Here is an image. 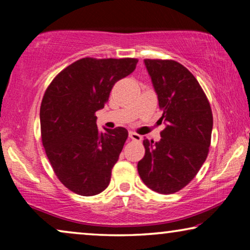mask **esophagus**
<instances>
[{"label": "esophagus", "mask_w": 250, "mask_h": 250, "mask_svg": "<svg viewBox=\"0 0 250 250\" xmlns=\"http://www.w3.org/2000/svg\"><path fill=\"white\" fill-rule=\"evenodd\" d=\"M128 136H129V139L133 140V141H139L140 142L142 140V136L139 135L138 133H135V132H129Z\"/></svg>", "instance_id": "obj_1"}]
</instances>
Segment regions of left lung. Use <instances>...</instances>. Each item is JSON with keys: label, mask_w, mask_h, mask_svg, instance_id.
I'll list each match as a JSON object with an SVG mask.
<instances>
[{"label": "left lung", "mask_w": 250, "mask_h": 250, "mask_svg": "<svg viewBox=\"0 0 250 250\" xmlns=\"http://www.w3.org/2000/svg\"><path fill=\"white\" fill-rule=\"evenodd\" d=\"M166 127L159 142L145 139L139 175L149 189L170 194L197 175L209 151L213 114L196 77L174 60L146 59Z\"/></svg>", "instance_id": "1"}]
</instances>
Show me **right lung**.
I'll return each instance as SVG.
<instances>
[{
  "mask_svg": "<svg viewBox=\"0 0 250 250\" xmlns=\"http://www.w3.org/2000/svg\"><path fill=\"white\" fill-rule=\"evenodd\" d=\"M134 58H83L54 77L44 93L40 119L42 143L61 183L80 196L109 186L127 129H98L95 112L104 107L116 82L133 73Z\"/></svg>",
  "mask_w": 250,
  "mask_h": 250,
  "instance_id": "1",
  "label": "right lung"
}]
</instances>
